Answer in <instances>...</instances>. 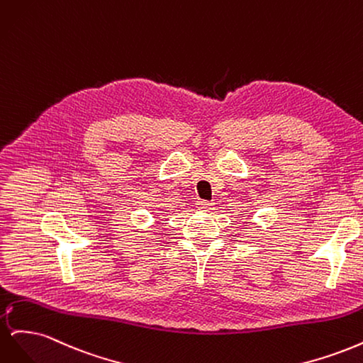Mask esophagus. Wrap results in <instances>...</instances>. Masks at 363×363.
Masks as SVG:
<instances>
[{"instance_id": "obj_1", "label": "esophagus", "mask_w": 363, "mask_h": 363, "mask_svg": "<svg viewBox=\"0 0 363 363\" xmlns=\"http://www.w3.org/2000/svg\"><path fill=\"white\" fill-rule=\"evenodd\" d=\"M213 203H211V201H204V200H199L196 201V208H199V211H203V212H211V211H213Z\"/></svg>"}]
</instances>
